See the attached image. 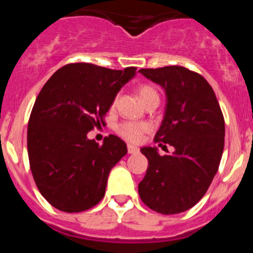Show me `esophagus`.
I'll return each mask as SVG.
<instances>
[{"label":"esophagus","mask_w":253,"mask_h":253,"mask_svg":"<svg viewBox=\"0 0 253 253\" xmlns=\"http://www.w3.org/2000/svg\"><path fill=\"white\" fill-rule=\"evenodd\" d=\"M138 152H139V148H137V147L131 146V144H128V153H129V154L138 153Z\"/></svg>","instance_id":"1"}]
</instances>
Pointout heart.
I'll return each instance as SVG.
<instances>
[{
	"label": "heart",
	"instance_id": "obj_1",
	"mask_svg": "<svg viewBox=\"0 0 253 253\" xmlns=\"http://www.w3.org/2000/svg\"><path fill=\"white\" fill-rule=\"evenodd\" d=\"M138 93H139L140 99L143 100L144 104H147L148 101H151L152 99H158L157 91L154 90V87H152L151 84H140L138 87ZM118 99L113 100V106H115ZM151 130V125L148 123H137V122H123L118 125L116 128V133L119 134L123 139L128 140L131 143H138L142 140L143 135L147 133V131Z\"/></svg>",
	"mask_w": 253,
	"mask_h": 253
}]
</instances>
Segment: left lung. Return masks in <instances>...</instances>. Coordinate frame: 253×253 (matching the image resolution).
<instances>
[{"instance_id": "obj_1", "label": "left lung", "mask_w": 253, "mask_h": 253, "mask_svg": "<svg viewBox=\"0 0 253 253\" xmlns=\"http://www.w3.org/2000/svg\"><path fill=\"white\" fill-rule=\"evenodd\" d=\"M139 72L166 91V111L154 143H169L175 152L160 156L156 148L140 149L148 169L138 193L157 213H182L205 195L218 171L224 148V116L202 75L181 66Z\"/></svg>"}]
</instances>
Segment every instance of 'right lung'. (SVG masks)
<instances>
[{
	"label": "right lung",
	"mask_w": 253,
	"mask_h": 253,
	"mask_svg": "<svg viewBox=\"0 0 253 253\" xmlns=\"http://www.w3.org/2000/svg\"><path fill=\"white\" fill-rule=\"evenodd\" d=\"M135 69L69 63L38 95L28 126L29 163L38 190L58 210L80 213L104 198L107 176L126 154V144L113 134L99 144L87 133L105 124L116 93Z\"/></svg>",
	"instance_id": "add662e5"
}]
</instances>
